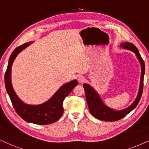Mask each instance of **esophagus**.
<instances>
[{
	"label": "esophagus",
	"instance_id": "obj_1",
	"mask_svg": "<svg viewBox=\"0 0 149 149\" xmlns=\"http://www.w3.org/2000/svg\"><path fill=\"white\" fill-rule=\"evenodd\" d=\"M78 81L80 83H83L84 81H85V77L83 76H80L78 78Z\"/></svg>",
	"mask_w": 149,
	"mask_h": 149
}]
</instances>
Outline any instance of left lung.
I'll list each match as a JSON object with an SVG mask.
<instances>
[{
  "label": "left lung",
  "instance_id": "1",
  "mask_svg": "<svg viewBox=\"0 0 149 149\" xmlns=\"http://www.w3.org/2000/svg\"><path fill=\"white\" fill-rule=\"evenodd\" d=\"M121 47L122 48L126 49H129L134 52L136 54V56L138 58L139 61H140L141 67H142L140 90H139L137 98L135 99L134 102L131 106L127 109H123V110L115 111L113 109L109 108L102 102L98 94L91 86L87 84H84L83 87L84 88V91H85L86 100V102H87L88 110L92 114V116L95 117L97 119L103 120V121L113 122L121 120L122 118H125L127 114L132 111L133 109L137 107L142 95L143 86H144V76L145 73V65L144 60L141 57L140 53H139L136 47L132 43L126 42L121 44Z\"/></svg>",
  "mask_w": 149,
  "mask_h": 149
}]
</instances>
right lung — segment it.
Returning <instances> with one entry per match:
<instances>
[{
	"mask_svg": "<svg viewBox=\"0 0 149 149\" xmlns=\"http://www.w3.org/2000/svg\"><path fill=\"white\" fill-rule=\"evenodd\" d=\"M31 42L24 43L15 49L9 59L8 65L5 74V84L12 105L20 118L26 122L39 125H46L54 123L63 116V101L70 93L73 88L78 84L76 80H72L61 86L57 92L47 102L40 105H29L24 104L18 98L13 89L11 82V68L15 58L18 53L31 44Z\"/></svg>",
	"mask_w": 149,
	"mask_h": 149,
	"instance_id": "right-lung-1",
	"label": "right lung"
}]
</instances>
